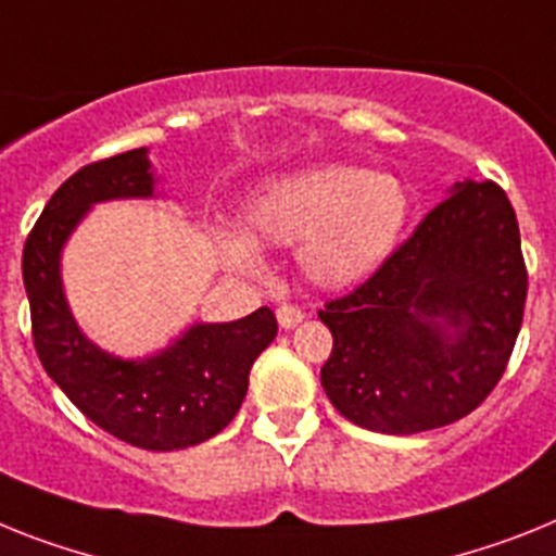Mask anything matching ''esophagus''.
<instances>
[{
	"label": "esophagus",
	"instance_id": "1",
	"mask_svg": "<svg viewBox=\"0 0 556 556\" xmlns=\"http://www.w3.org/2000/svg\"><path fill=\"white\" fill-rule=\"evenodd\" d=\"M277 319H279V325H282V328L291 330V328H296L302 319H305V314H302L296 305H279L277 307Z\"/></svg>",
	"mask_w": 556,
	"mask_h": 556
}]
</instances>
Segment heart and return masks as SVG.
<instances>
[{
	"mask_svg": "<svg viewBox=\"0 0 556 556\" xmlns=\"http://www.w3.org/2000/svg\"><path fill=\"white\" fill-rule=\"evenodd\" d=\"M407 217L409 194L399 177L325 163L256 191L242 212L249 237L220 235L217 249L231 268L260 274L256 245H300L307 279L321 288H348L387 263Z\"/></svg>",
	"mask_w": 556,
	"mask_h": 556,
	"instance_id": "heart-1",
	"label": "heart"
}]
</instances>
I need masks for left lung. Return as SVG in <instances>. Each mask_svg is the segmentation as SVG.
<instances>
[{
  "label": "left lung",
  "instance_id": "1",
  "mask_svg": "<svg viewBox=\"0 0 556 556\" xmlns=\"http://www.w3.org/2000/svg\"><path fill=\"white\" fill-rule=\"evenodd\" d=\"M517 214L494 180L458 184L387 263L319 319L333 333L321 387L358 427L413 435L460 421L506 372L523 325Z\"/></svg>",
  "mask_w": 556,
  "mask_h": 556
}]
</instances>
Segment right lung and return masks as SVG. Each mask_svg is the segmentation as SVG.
<instances>
[{
    "mask_svg": "<svg viewBox=\"0 0 556 556\" xmlns=\"http://www.w3.org/2000/svg\"><path fill=\"white\" fill-rule=\"evenodd\" d=\"M143 152L129 149L87 163L55 189L27 235L22 279L33 344L64 395L124 444L172 452L208 441L231 424L249 390L251 365L277 336V316L260 307L226 325H194L147 362H121L84 339L64 302L59 251L90 203L152 194Z\"/></svg>",
    "mask_w": 556,
    "mask_h": 556,
    "instance_id": "add662e5",
    "label": "right lung"
}]
</instances>
